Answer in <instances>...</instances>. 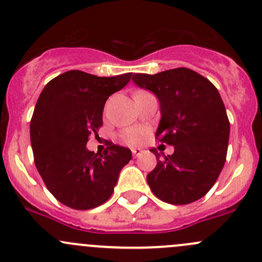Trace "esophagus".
Returning <instances> with one entry per match:
<instances>
[{
	"label": "esophagus",
	"instance_id": "obj_1",
	"mask_svg": "<svg viewBox=\"0 0 262 262\" xmlns=\"http://www.w3.org/2000/svg\"><path fill=\"white\" fill-rule=\"evenodd\" d=\"M132 153H133L134 157H138L142 153V149H139V148H133V149H132Z\"/></svg>",
	"mask_w": 262,
	"mask_h": 262
}]
</instances>
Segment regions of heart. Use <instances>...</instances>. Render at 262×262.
<instances>
[{
	"label": "heart",
	"instance_id": "heart-1",
	"mask_svg": "<svg viewBox=\"0 0 262 262\" xmlns=\"http://www.w3.org/2000/svg\"><path fill=\"white\" fill-rule=\"evenodd\" d=\"M144 136H146V129L142 128V126H133V128L126 129L121 138L125 143L134 146V144H138L144 138Z\"/></svg>",
	"mask_w": 262,
	"mask_h": 262
}]
</instances>
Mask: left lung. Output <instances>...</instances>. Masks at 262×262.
<instances>
[{
    "mask_svg": "<svg viewBox=\"0 0 262 262\" xmlns=\"http://www.w3.org/2000/svg\"><path fill=\"white\" fill-rule=\"evenodd\" d=\"M134 83L157 96L160 142L175 148L171 156L152 148L157 166L147 175L153 194L168 204H190L215 184L227 157L229 120L215 86L189 68L156 75L137 73Z\"/></svg>",
    "mask_w": 262,
    "mask_h": 262,
    "instance_id": "8db88e82",
    "label": "left lung"
}]
</instances>
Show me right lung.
Wrapping results in <instances>:
<instances>
[{
    "instance_id": "add662e5",
    "label": "right lung",
    "mask_w": 262,
    "mask_h": 262,
    "mask_svg": "<svg viewBox=\"0 0 262 262\" xmlns=\"http://www.w3.org/2000/svg\"><path fill=\"white\" fill-rule=\"evenodd\" d=\"M130 77L68 71L49 81L36 101L30 121L34 162L53 196L72 209L104 204L132 160L129 148L113 143L102 153L86 148L89 137L102 125L106 100Z\"/></svg>"
}]
</instances>
